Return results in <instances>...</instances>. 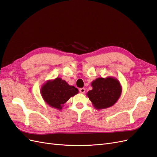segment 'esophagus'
Segmentation results:
<instances>
[{
	"label": "esophagus",
	"mask_w": 157,
	"mask_h": 157,
	"mask_svg": "<svg viewBox=\"0 0 157 157\" xmlns=\"http://www.w3.org/2000/svg\"><path fill=\"white\" fill-rule=\"evenodd\" d=\"M79 92L81 94H84L85 92V88H82L79 89Z\"/></svg>",
	"instance_id": "obj_1"
}]
</instances>
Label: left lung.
I'll return each mask as SVG.
<instances>
[{"instance_id":"8db88e82","label":"left lung","mask_w":157,"mask_h":157,"mask_svg":"<svg viewBox=\"0 0 157 157\" xmlns=\"http://www.w3.org/2000/svg\"><path fill=\"white\" fill-rule=\"evenodd\" d=\"M92 90L86 94L95 109L98 110L113 106L119 99L122 86L115 77H99L92 82Z\"/></svg>"}]
</instances>
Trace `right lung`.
Instances as JSON below:
<instances>
[{"label": "right lung", "mask_w": 157, "mask_h": 157, "mask_svg": "<svg viewBox=\"0 0 157 157\" xmlns=\"http://www.w3.org/2000/svg\"><path fill=\"white\" fill-rule=\"evenodd\" d=\"M78 93L77 88L70 86L65 80L59 77L47 80L40 89V94L44 101L49 106L59 111L70 98Z\"/></svg>", "instance_id": "1"}]
</instances>
